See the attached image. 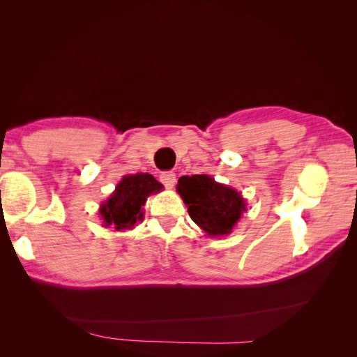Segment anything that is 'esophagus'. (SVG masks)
<instances>
[{"instance_id":"esophagus-1","label":"esophagus","mask_w":357,"mask_h":357,"mask_svg":"<svg viewBox=\"0 0 357 357\" xmlns=\"http://www.w3.org/2000/svg\"><path fill=\"white\" fill-rule=\"evenodd\" d=\"M160 181H162V185H164L165 188L172 189V188H174V185H176V174L172 171H164L160 174Z\"/></svg>"}]
</instances>
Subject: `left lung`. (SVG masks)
I'll use <instances>...</instances> for the list:
<instances>
[{
	"mask_svg": "<svg viewBox=\"0 0 357 357\" xmlns=\"http://www.w3.org/2000/svg\"><path fill=\"white\" fill-rule=\"evenodd\" d=\"M177 192L188 205L190 219L210 236L231 234L247 210L240 192L207 174L180 177Z\"/></svg>",
	"mask_w": 357,
	"mask_h": 357,
	"instance_id": "obj_1",
	"label": "left lung"
}]
</instances>
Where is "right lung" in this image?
Segmentation results:
<instances>
[{
  "instance_id": "right-lung-1",
  "label": "right lung",
  "mask_w": 357,
  "mask_h": 357,
  "mask_svg": "<svg viewBox=\"0 0 357 357\" xmlns=\"http://www.w3.org/2000/svg\"><path fill=\"white\" fill-rule=\"evenodd\" d=\"M162 189L164 186L147 172L123 176L110 198L100 207L104 226H113L116 231L132 229L144 218L143 205L147 198Z\"/></svg>"
}]
</instances>
